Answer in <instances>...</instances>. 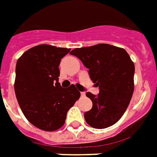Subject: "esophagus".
Masks as SVG:
<instances>
[{
  "label": "esophagus",
  "mask_w": 157,
  "mask_h": 157,
  "mask_svg": "<svg viewBox=\"0 0 157 157\" xmlns=\"http://www.w3.org/2000/svg\"><path fill=\"white\" fill-rule=\"evenodd\" d=\"M80 94H81V97H85V92H81Z\"/></svg>",
  "instance_id": "esophagus-1"
}]
</instances>
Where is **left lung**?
<instances>
[{
    "label": "left lung",
    "instance_id": "8db88e82",
    "mask_svg": "<svg viewBox=\"0 0 157 157\" xmlns=\"http://www.w3.org/2000/svg\"><path fill=\"white\" fill-rule=\"evenodd\" d=\"M70 54L89 69L90 79L100 89L97 96L86 93L92 101V109L85 113L87 124L97 129L113 126L124 114L133 94V61L124 48L106 44L74 48Z\"/></svg>",
    "mask_w": 157,
    "mask_h": 157
}]
</instances>
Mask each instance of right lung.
I'll list each match as a JSON object with an SVG mask.
<instances>
[{
	"label": "right lung",
	"mask_w": 157,
	"mask_h": 157,
	"mask_svg": "<svg viewBox=\"0 0 157 157\" xmlns=\"http://www.w3.org/2000/svg\"><path fill=\"white\" fill-rule=\"evenodd\" d=\"M70 50L40 44L28 49L17 60L16 98L28 121L41 130L60 129L69 109L80 97L74 85L65 89L59 83L60 60Z\"/></svg>",
	"instance_id": "add662e5"
}]
</instances>
